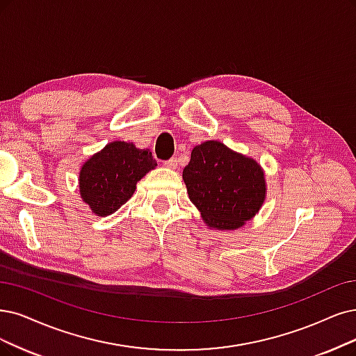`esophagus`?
I'll return each instance as SVG.
<instances>
[{
  "instance_id": "34e87169",
  "label": "esophagus",
  "mask_w": 356,
  "mask_h": 356,
  "mask_svg": "<svg viewBox=\"0 0 356 356\" xmlns=\"http://www.w3.org/2000/svg\"><path fill=\"white\" fill-rule=\"evenodd\" d=\"M164 165L167 168H176L177 167V158H170V160H165Z\"/></svg>"
}]
</instances>
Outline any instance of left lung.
<instances>
[{"instance_id":"obj_1","label":"left lung","mask_w":356,"mask_h":356,"mask_svg":"<svg viewBox=\"0 0 356 356\" xmlns=\"http://www.w3.org/2000/svg\"><path fill=\"white\" fill-rule=\"evenodd\" d=\"M189 198L209 227L233 230L251 220L266 198L259 164L217 140L195 147L183 168Z\"/></svg>"}]
</instances>
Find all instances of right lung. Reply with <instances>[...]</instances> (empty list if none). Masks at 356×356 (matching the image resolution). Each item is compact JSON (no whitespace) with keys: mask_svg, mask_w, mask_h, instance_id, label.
Instances as JSON below:
<instances>
[{"mask_svg":"<svg viewBox=\"0 0 356 356\" xmlns=\"http://www.w3.org/2000/svg\"><path fill=\"white\" fill-rule=\"evenodd\" d=\"M155 165L152 154L138 149L134 143H108L92 155L81 170L82 200L95 214L110 216L130 200L136 183Z\"/></svg>","mask_w":356,"mask_h":356,"instance_id":"obj_1","label":"right lung"}]
</instances>
